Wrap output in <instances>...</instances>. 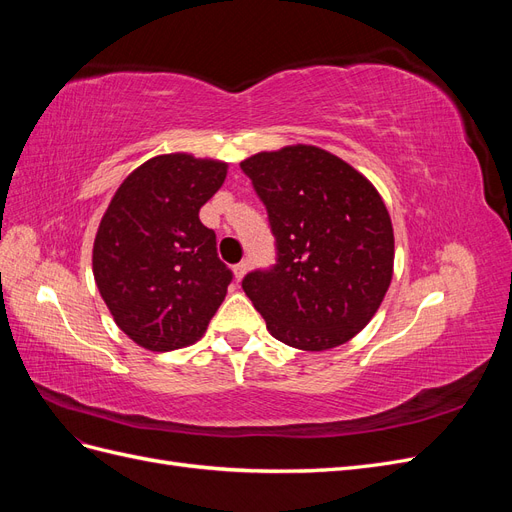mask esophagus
Returning <instances> with one entry per match:
<instances>
[{"label":"esophagus","instance_id":"obj_1","mask_svg":"<svg viewBox=\"0 0 512 512\" xmlns=\"http://www.w3.org/2000/svg\"><path fill=\"white\" fill-rule=\"evenodd\" d=\"M232 273H235V280L241 282L243 277H245V273H247V262H239V265L232 267Z\"/></svg>","mask_w":512,"mask_h":512}]
</instances>
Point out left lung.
Masks as SVG:
<instances>
[{
    "mask_svg": "<svg viewBox=\"0 0 512 512\" xmlns=\"http://www.w3.org/2000/svg\"><path fill=\"white\" fill-rule=\"evenodd\" d=\"M241 168L267 205L277 243V265L243 280L269 333L307 352L350 342L393 280L395 237L380 192L316 145L260 151Z\"/></svg>",
    "mask_w": 512,
    "mask_h": 512,
    "instance_id": "left-lung-1",
    "label": "left lung"
}]
</instances>
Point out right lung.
Wrapping results in <instances>:
<instances>
[{
	"instance_id": "right-lung-1",
	"label": "right lung",
	"mask_w": 512,
	"mask_h": 512,
	"mask_svg": "<svg viewBox=\"0 0 512 512\" xmlns=\"http://www.w3.org/2000/svg\"><path fill=\"white\" fill-rule=\"evenodd\" d=\"M226 173L222 160L162 153L123 179L102 215L96 286L117 327L145 350L198 342L226 297L232 273L198 218Z\"/></svg>"
}]
</instances>
